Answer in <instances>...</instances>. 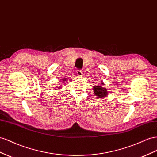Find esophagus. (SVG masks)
<instances>
[{
	"label": "esophagus",
	"mask_w": 157,
	"mask_h": 157,
	"mask_svg": "<svg viewBox=\"0 0 157 157\" xmlns=\"http://www.w3.org/2000/svg\"><path fill=\"white\" fill-rule=\"evenodd\" d=\"M77 74L78 76V77H82V74H83V72L82 70H77Z\"/></svg>",
	"instance_id": "esophagus-1"
}]
</instances>
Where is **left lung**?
Wrapping results in <instances>:
<instances>
[{"mask_svg": "<svg viewBox=\"0 0 157 157\" xmlns=\"http://www.w3.org/2000/svg\"><path fill=\"white\" fill-rule=\"evenodd\" d=\"M101 84H102V85H104V84L103 82H101ZM92 89L93 90H94V94L96 95L97 98H104V97L108 95V90L105 88L103 87V86H94L92 87Z\"/></svg>", "mask_w": 157, "mask_h": 157, "instance_id": "8db88e82", "label": "left lung"}]
</instances>
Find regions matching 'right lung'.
I'll use <instances>...</instances> for the list:
<instances>
[{
	"label": "right lung",
	"instance_id": "add662e5",
	"mask_svg": "<svg viewBox=\"0 0 157 157\" xmlns=\"http://www.w3.org/2000/svg\"><path fill=\"white\" fill-rule=\"evenodd\" d=\"M63 80H65V79H63ZM58 86H59V87H58ZM57 88H60V87H61V86H57Z\"/></svg>",
	"mask_w": 157,
	"mask_h": 157
}]
</instances>
